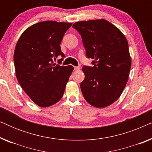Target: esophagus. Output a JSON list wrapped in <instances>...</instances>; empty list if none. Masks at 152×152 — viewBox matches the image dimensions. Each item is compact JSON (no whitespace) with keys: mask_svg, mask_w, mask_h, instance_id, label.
I'll use <instances>...</instances> for the list:
<instances>
[{"mask_svg":"<svg viewBox=\"0 0 152 152\" xmlns=\"http://www.w3.org/2000/svg\"><path fill=\"white\" fill-rule=\"evenodd\" d=\"M74 69H75V70H76V71H77V70H79L80 69V68L79 67V66H75Z\"/></svg>","mask_w":152,"mask_h":152,"instance_id":"obj_1","label":"esophagus"}]
</instances>
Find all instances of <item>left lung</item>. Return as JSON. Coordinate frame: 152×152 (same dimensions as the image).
Here are the masks:
<instances>
[{"label": "left lung", "instance_id": "left-lung-1", "mask_svg": "<svg viewBox=\"0 0 152 152\" xmlns=\"http://www.w3.org/2000/svg\"><path fill=\"white\" fill-rule=\"evenodd\" d=\"M72 27L82 36L86 57L94 65L82 68L83 96L93 107H107L119 98L128 81L132 59L127 40L105 19L76 22Z\"/></svg>", "mask_w": 152, "mask_h": 152}]
</instances>
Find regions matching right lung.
Instances as JSON below:
<instances>
[{"instance_id": "obj_1", "label": "right lung", "mask_w": 152, "mask_h": 152, "mask_svg": "<svg viewBox=\"0 0 152 152\" xmlns=\"http://www.w3.org/2000/svg\"><path fill=\"white\" fill-rule=\"evenodd\" d=\"M71 23L53 20L39 22L20 35L14 53L16 76L20 86L34 102L48 107L63 96L72 66L53 64L61 50V40Z\"/></svg>"}]
</instances>
